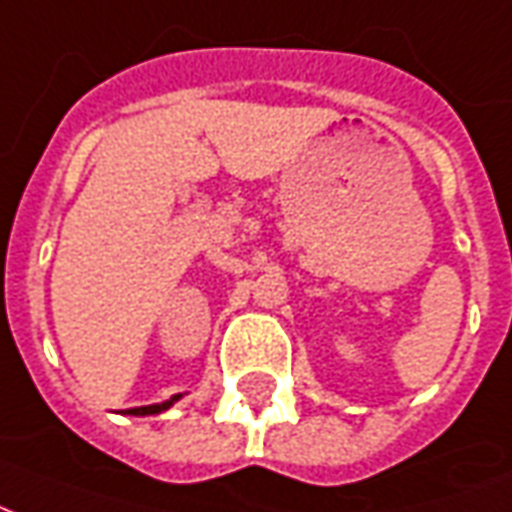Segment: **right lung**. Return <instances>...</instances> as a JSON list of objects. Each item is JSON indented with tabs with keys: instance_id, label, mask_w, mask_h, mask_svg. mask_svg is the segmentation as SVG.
<instances>
[{
	"instance_id": "1",
	"label": "right lung",
	"mask_w": 512,
	"mask_h": 512,
	"mask_svg": "<svg viewBox=\"0 0 512 512\" xmlns=\"http://www.w3.org/2000/svg\"><path fill=\"white\" fill-rule=\"evenodd\" d=\"M180 397V395H178ZM178 397H172V400H167V403H161V406H145V408H134L136 414H147V411H150V414H153V411H164V408H169L172 406V403H175V400H178Z\"/></svg>"
}]
</instances>
